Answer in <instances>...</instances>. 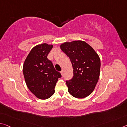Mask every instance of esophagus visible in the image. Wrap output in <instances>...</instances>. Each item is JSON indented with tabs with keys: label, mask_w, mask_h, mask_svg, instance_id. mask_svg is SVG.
Masks as SVG:
<instances>
[{
	"label": "esophagus",
	"mask_w": 127,
	"mask_h": 127,
	"mask_svg": "<svg viewBox=\"0 0 127 127\" xmlns=\"http://www.w3.org/2000/svg\"><path fill=\"white\" fill-rule=\"evenodd\" d=\"M60 73L62 74V76L63 75V70H62V71L61 72H60Z\"/></svg>",
	"instance_id": "esophagus-1"
}]
</instances>
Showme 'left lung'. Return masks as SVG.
<instances>
[{"label":"left lung","instance_id":"8db88e82","mask_svg":"<svg viewBox=\"0 0 127 127\" xmlns=\"http://www.w3.org/2000/svg\"><path fill=\"white\" fill-rule=\"evenodd\" d=\"M60 49L69 57L73 67V77L66 81L68 92L75 98L86 97L93 91L99 79V56L82 41L65 42L60 45Z\"/></svg>","mask_w":127,"mask_h":127}]
</instances>
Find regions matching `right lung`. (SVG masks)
<instances>
[{
    "mask_svg": "<svg viewBox=\"0 0 127 127\" xmlns=\"http://www.w3.org/2000/svg\"><path fill=\"white\" fill-rule=\"evenodd\" d=\"M53 47L47 43L34 47L23 65V73L28 88L41 99H48L53 95L58 78L62 77L47 58Z\"/></svg>",
    "mask_w": 127,
    "mask_h": 127,
    "instance_id": "right-lung-1",
    "label": "right lung"
}]
</instances>
